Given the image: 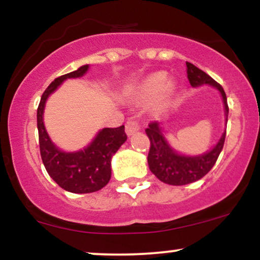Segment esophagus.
<instances>
[{"label": "esophagus", "mask_w": 260, "mask_h": 260, "mask_svg": "<svg viewBox=\"0 0 260 260\" xmlns=\"http://www.w3.org/2000/svg\"><path fill=\"white\" fill-rule=\"evenodd\" d=\"M140 129V124L139 122L137 120H134V118H131V120L127 121L126 123V133L128 136H132L133 133L138 132Z\"/></svg>", "instance_id": "obj_1"}]
</instances>
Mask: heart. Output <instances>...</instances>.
<instances>
[{
	"mask_svg": "<svg viewBox=\"0 0 260 260\" xmlns=\"http://www.w3.org/2000/svg\"><path fill=\"white\" fill-rule=\"evenodd\" d=\"M175 90V84L168 82V76L164 72H156L147 77L138 86V95L142 100L150 101L161 94L164 99L169 98Z\"/></svg>",
	"mask_w": 260,
	"mask_h": 260,
	"instance_id": "obj_1",
	"label": "heart"
}]
</instances>
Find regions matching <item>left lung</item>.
<instances>
[{
  "mask_svg": "<svg viewBox=\"0 0 260 260\" xmlns=\"http://www.w3.org/2000/svg\"><path fill=\"white\" fill-rule=\"evenodd\" d=\"M186 64L187 78L190 85L198 86L202 84H210L221 92L226 117H228L229 105L222 86L190 62H186ZM145 133L150 140V149L148 154L149 169L161 182L172 184V186L189 184L204 177L215 165L217 157L223 148L226 137V132H223L219 143L207 154L199 155V156H183L170 148L161 133L159 122H150L149 127L145 129Z\"/></svg>",
  "mask_w": 260,
  "mask_h": 260,
  "instance_id": "obj_1",
  "label": "left lung"
}]
</instances>
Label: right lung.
I'll return each instance as SVG.
<instances>
[{
    "mask_svg": "<svg viewBox=\"0 0 260 260\" xmlns=\"http://www.w3.org/2000/svg\"><path fill=\"white\" fill-rule=\"evenodd\" d=\"M89 66L56 78L46 88L38 107V131L40 154L47 174L59 187L72 193H92L100 190L111 178V157L127 140L124 126L104 128L89 147L77 153H64L52 144L43 122L47 96L67 78L82 77Z\"/></svg>",
    "mask_w": 260,
    "mask_h": 260,
    "instance_id": "1",
    "label": "right lung"
}]
</instances>
